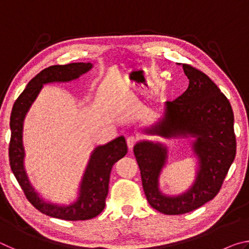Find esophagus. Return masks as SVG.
<instances>
[{
  "label": "esophagus",
  "instance_id": "34e87169",
  "mask_svg": "<svg viewBox=\"0 0 249 249\" xmlns=\"http://www.w3.org/2000/svg\"><path fill=\"white\" fill-rule=\"evenodd\" d=\"M136 141H137V140H136V138H135L134 136H129V137L126 138V144H127V147H128L129 150L133 149L134 145L136 144Z\"/></svg>",
  "mask_w": 249,
  "mask_h": 249
}]
</instances>
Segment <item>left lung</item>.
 <instances>
[{
	"instance_id": "1",
	"label": "left lung",
	"mask_w": 249,
	"mask_h": 249,
	"mask_svg": "<svg viewBox=\"0 0 249 249\" xmlns=\"http://www.w3.org/2000/svg\"><path fill=\"white\" fill-rule=\"evenodd\" d=\"M189 87L182 95L163 105V114L141 132L166 140L193 138L191 149L197 168L190 188L177 196L160 191L159 178L168 161V147L141 141L134 146L148 203L159 212L178 215L200 208L215 196L236 154L234 114L230 101L202 71L182 65Z\"/></svg>"
}]
</instances>
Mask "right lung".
I'll list each match as a JSON object with an SVG mask.
<instances>
[{"label":"right lung","instance_id":"obj_1","mask_svg":"<svg viewBox=\"0 0 249 249\" xmlns=\"http://www.w3.org/2000/svg\"><path fill=\"white\" fill-rule=\"evenodd\" d=\"M91 62H73L68 65L52 66L33 78L23 93L15 101L12 108L10 127L11 142L8 156L10 165L16 180L23 189L28 201L46 215L66 221H84L102 212L108 192L109 175L114 163L127 154L124 136H119L107 144L96 146L80 182L78 197L70 204H59L46 201L35 190L24 167L25 149L23 145L24 120L45 84L64 83L77 80L89 72Z\"/></svg>","mask_w":249,"mask_h":249}]
</instances>
